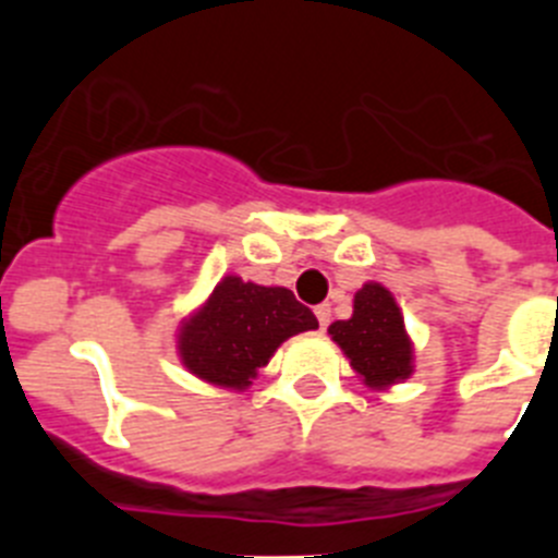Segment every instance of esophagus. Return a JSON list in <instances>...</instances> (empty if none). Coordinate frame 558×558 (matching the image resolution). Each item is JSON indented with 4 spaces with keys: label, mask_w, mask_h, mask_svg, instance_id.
<instances>
[{
    "label": "esophagus",
    "mask_w": 558,
    "mask_h": 558,
    "mask_svg": "<svg viewBox=\"0 0 558 558\" xmlns=\"http://www.w3.org/2000/svg\"><path fill=\"white\" fill-rule=\"evenodd\" d=\"M315 318H318V327L327 329L329 318H332V307H329V304H318V307H315Z\"/></svg>",
    "instance_id": "esophagus-1"
}]
</instances>
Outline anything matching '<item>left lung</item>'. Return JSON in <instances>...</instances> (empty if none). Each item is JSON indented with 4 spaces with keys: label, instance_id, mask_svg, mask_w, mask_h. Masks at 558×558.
Here are the masks:
<instances>
[{
    "label": "left lung",
    "instance_id": "1",
    "mask_svg": "<svg viewBox=\"0 0 558 558\" xmlns=\"http://www.w3.org/2000/svg\"><path fill=\"white\" fill-rule=\"evenodd\" d=\"M329 335L368 388H388L413 374V343L405 332V318L391 290L379 282H366L354 293L352 318L335 322Z\"/></svg>",
    "mask_w": 558,
    "mask_h": 558
}]
</instances>
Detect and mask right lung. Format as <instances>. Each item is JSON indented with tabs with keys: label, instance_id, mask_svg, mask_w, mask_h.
I'll use <instances>...</instances> for the list:
<instances>
[{
	"label": "right lung",
	"instance_id": "add662e5",
	"mask_svg": "<svg viewBox=\"0 0 558 558\" xmlns=\"http://www.w3.org/2000/svg\"><path fill=\"white\" fill-rule=\"evenodd\" d=\"M318 327L313 310L288 288L226 276L204 307L179 329L181 363L211 386L243 391L284 340Z\"/></svg>",
	"mask_w": 558,
	"mask_h": 558
}]
</instances>
